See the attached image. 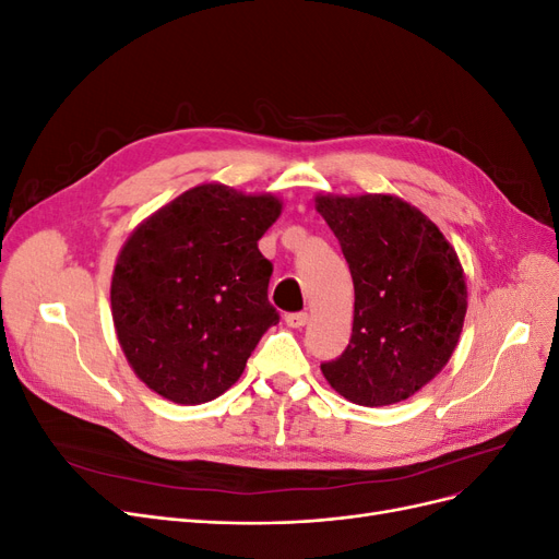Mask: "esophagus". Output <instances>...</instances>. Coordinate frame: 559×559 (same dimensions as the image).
Wrapping results in <instances>:
<instances>
[{
	"instance_id": "obj_1",
	"label": "esophagus",
	"mask_w": 559,
	"mask_h": 559,
	"mask_svg": "<svg viewBox=\"0 0 559 559\" xmlns=\"http://www.w3.org/2000/svg\"><path fill=\"white\" fill-rule=\"evenodd\" d=\"M284 321H286V326L300 329V326L308 324V312H289L284 317Z\"/></svg>"
}]
</instances>
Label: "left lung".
<instances>
[{
    "instance_id": "1",
    "label": "left lung",
    "mask_w": 559,
    "mask_h": 559,
    "mask_svg": "<svg viewBox=\"0 0 559 559\" xmlns=\"http://www.w3.org/2000/svg\"><path fill=\"white\" fill-rule=\"evenodd\" d=\"M354 282L349 345L321 373L352 403L413 396L452 357L466 314L460 259L419 210L394 195H319Z\"/></svg>"
}]
</instances>
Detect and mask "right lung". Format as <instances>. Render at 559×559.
Returning a JSON list of instances; mask_svg holds the SVG:
<instances>
[{
	"instance_id": "add662e5",
	"label": "right lung",
	"mask_w": 559,
	"mask_h": 559,
	"mask_svg": "<svg viewBox=\"0 0 559 559\" xmlns=\"http://www.w3.org/2000/svg\"><path fill=\"white\" fill-rule=\"evenodd\" d=\"M282 205L222 183L181 193L134 230L111 277L118 343L156 394L207 403L238 382L263 333L280 321L259 251Z\"/></svg>"
}]
</instances>
